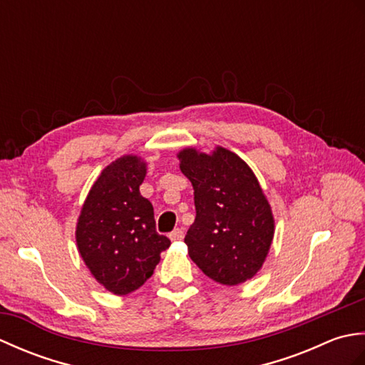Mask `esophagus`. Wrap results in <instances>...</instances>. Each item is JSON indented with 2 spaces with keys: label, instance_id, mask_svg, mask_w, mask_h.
Instances as JSON below:
<instances>
[{
  "label": "esophagus",
  "instance_id": "obj_1",
  "mask_svg": "<svg viewBox=\"0 0 365 365\" xmlns=\"http://www.w3.org/2000/svg\"><path fill=\"white\" fill-rule=\"evenodd\" d=\"M169 238L173 240V242H178V240H182V238H183V229H180V227L174 229V230L169 234Z\"/></svg>",
  "mask_w": 365,
  "mask_h": 365
}]
</instances>
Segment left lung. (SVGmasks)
Returning <instances> with one entry per match:
<instances>
[{
  "mask_svg": "<svg viewBox=\"0 0 365 365\" xmlns=\"http://www.w3.org/2000/svg\"><path fill=\"white\" fill-rule=\"evenodd\" d=\"M195 190L196 220L185 237L191 260L222 285L259 273L274 237V216L252 169L218 145L210 153L187 147L177 153Z\"/></svg>",
  "mask_w": 365,
  "mask_h": 365,
  "instance_id": "left-lung-1",
  "label": "left lung"
}]
</instances>
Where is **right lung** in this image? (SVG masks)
Returning a JSON list of instances; mask_svg holds the SVG:
<instances>
[{"label": "right lung", "instance_id": "add662e5", "mask_svg": "<svg viewBox=\"0 0 365 365\" xmlns=\"http://www.w3.org/2000/svg\"><path fill=\"white\" fill-rule=\"evenodd\" d=\"M147 163L136 155L108 165L89 190L75 238L91 274L114 294L138 290L153 274L170 240L155 230L153 207L141 196Z\"/></svg>", "mask_w": 365, "mask_h": 365}]
</instances>
